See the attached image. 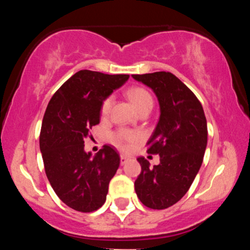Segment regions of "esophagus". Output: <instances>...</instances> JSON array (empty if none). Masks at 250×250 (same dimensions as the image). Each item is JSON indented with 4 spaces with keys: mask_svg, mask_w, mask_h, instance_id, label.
Returning <instances> with one entry per match:
<instances>
[{
    "mask_svg": "<svg viewBox=\"0 0 250 250\" xmlns=\"http://www.w3.org/2000/svg\"><path fill=\"white\" fill-rule=\"evenodd\" d=\"M129 161V157L125 156V155H121V165H125Z\"/></svg>",
    "mask_w": 250,
    "mask_h": 250,
    "instance_id": "34e87169",
    "label": "esophagus"
}]
</instances>
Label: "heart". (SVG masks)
Here are the masks:
<instances>
[{"label": "heart", "instance_id": "heart-1", "mask_svg": "<svg viewBox=\"0 0 250 250\" xmlns=\"http://www.w3.org/2000/svg\"><path fill=\"white\" fill-rule=\"evenodd\" d=\"M127 96L129 97L131 103L135 105V108L141 113L143 110H150L153 107V96L147 89L142 87H134L130 88L127 91ZM111 104H113V97L108 96L103 100L101 108H100V114H101L102 119H107L110 114ZM142 135L141 133L136 130H130V129H117L111 134L110 140L114 145L117 146L119 148L127 150L131 146L136 145L137 142L141 141Z\"/></svg>", "mask_w": 250, "mask_h": 250}]
</instances>
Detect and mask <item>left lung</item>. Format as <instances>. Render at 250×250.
Returning a JSON list of instances; mask_svg holds the SVG:
<instances>
[{
	"instance_id": "8db88e82",
	"label": "left lung",
	"mask_w": 250,
	"mask_h": 250,
	"mask_svg": "<svg viewBox=\"0 0 250 250\" xmlns=\"http://www.w3.org/2000/svg\"><path fill=\"white\" fill-rule=\"evenodd\" d=\"M156 94L161 115L147 142V153L159 154L160 163L137 157L141 174L135 181L137 197L151 209L171 207L185 196L199 173L207 147V120L193 91L169 71L133 75Z\"/></svg>"
}]
</instances>
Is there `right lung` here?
Masks as SVG:
<instances>
[{"instance_id": "right-lung-1", "label": "right lung", "mask_w": 250, "mask_h": 250, "mask_svg": "<svg viewBox=\"0 0 250 250\" xmlns=\"http://www.w3.org/2000/svg\"><path fill=\"white\" fill-rule=\"evenodd\" d=\"M128 79L125 74L80 70L59 88L45 109L40 133L45 175L59 199L77 211H95L107 199L120 155L104 145L90 157L84 140L93 139L90 130L100 123L103 100Z\"/></svg>"}]
</instances>
